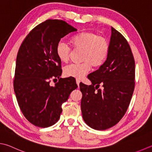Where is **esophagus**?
<instances>
[{
  "label": "esophagus",
  "instance_id": "obj_1",
  "mask_svg": "<svg viewBox=\"0 0 152 152\" xmlns=\"http://www.w3.org/2000/svg\"><path fill=\"white\" fill-rule=\"evenodd\" d=\"M76 84L78 85V86L79 87V85H80V80L79 79H76Z\"/></svg>",
  "mask_w": 152,
  "mask_h": 152
}]
</instances>
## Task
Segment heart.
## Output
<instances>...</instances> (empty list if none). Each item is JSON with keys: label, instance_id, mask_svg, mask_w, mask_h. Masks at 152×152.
<instances>
[{"label": "heart", "instance_id": "obj_1", "mask_svg": "<svg viewBox=\"0 0 152 152\" xmlns=\"http://www.w3.org/2000/svg\"><path fill=\"white\" fill-rule=\"evenodd\" d=\"M70 43L75 50H82L80 61L82 62L65 67L64 74L67 77L83 78L92 66L96 68L103 66L110 53L109 40L94 31L80 32L70 39ZM56 53L59 60L66 63L70 60L71 49L66 43L59 41L56 45Z\"/></svg>", "mask_w": 152, "mask_h": 152}]
</instances>
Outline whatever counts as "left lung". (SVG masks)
<instances>
[{"label":"left lung","instance_id":"8db88e82","mask_svg":"<svg viewBox=\"0 0 152 152\" xmlns=\"http://www.w3.org/2000/svg\"><path fill=\"white\" fill-rule=\"evenodd\" d=\"M110 53L105 63L88 76L92 84H80L83 119L96 130L117 124L129 107L135 86V61L127 40L111 27ZM100 85L103 90L99 89Z\"/></svg>","mask_w":152,"mask_h":152}]
</instances>
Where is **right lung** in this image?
Listing matches in <instances>:
<instances>
[{
  "instance_id": "add662e5",
  "label": "right lung",
  "mask_w": 152,
  "mask_h": 152,
  "mask_svg": "<svg viewBox=\"0 0 152 152\" xmlns=\"http://www.w3.org/2000/svg\"><path fill=\"white\" fill-rule=\"evenodd\" d=\"M76 31L63 20L48 19L31 29L20 47L14 90L21 111L35 126L55 124L60 118L62 103L78 88L74 79L60 78L61 61L56 53L61 39ZM56 78L58 82L50 86Z\"/></svg>"
}]
</instances>
